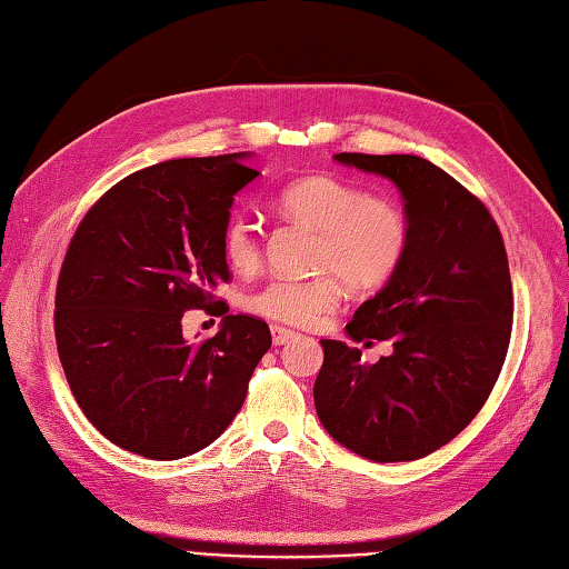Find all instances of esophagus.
<instances>
[{
	"label": "esophagus",
	"mask_w": 569,
	"mask_h": 569,
	"mask_svg": "<svg viewBox=\"0 0 569 569\" xmlns=\"http://www.w3.org/2000/svg\"><path fill=\"white\" fill-rule=\"evenodd\" d=\"M272 331V341H274V346H284V343H289V341H292L295 339V331H289V329H284V327H277V323H274V327L270 329Z\"/></svg>",
	"instance_id": "1"
}]
</instances>
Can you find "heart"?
<instances>
[{"label":"heart","instance_id":"heart-1","mask_svg":"<svg viewBox=\"0 0 569 569\" xmlns=\"http://www.w3.org/2000/svg\"><path fill=\"white\" fill-rule=\"evenodd\" d=\"M282 213L321 236L317 262L327 274L311 280L274 277L254 289L242 305L274 323L309 329L341 305V280L373 292L392 280L410 248V223L398 206L333 177H309L289 183L280 199ZM228 268L238 274L260 264V238L248 216H233L220 236Z\"/></svg>","mask_w":569,"mask_h":569}]
</instances>
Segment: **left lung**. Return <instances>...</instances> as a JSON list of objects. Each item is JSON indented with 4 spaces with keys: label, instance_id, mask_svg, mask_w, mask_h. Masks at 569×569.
Wrapping results in <instances>:
<instances>
[{
    "label": "left lung",
    "instance_id": "left-lung-1",
    "mask_svg": "<svg viewBox=\"0 0 569 569\" xmlns=\"http://www.w3.org/2000/svg\"><path fill=\"white\" fill-rule=\"evenodd\" d=\"M396 183L410 223L400 270L356 309L361 351L323 339L315 382L317 415L336 442L370 461L432 455L467 427L489 398L511 341L513 287L503 238L486 206L447 171L415 154H333Z\"/></svg>",
    "mask_w": 569,
    "mask_h": 569
}]
</instances>
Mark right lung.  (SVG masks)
Wrapping results in <instances>:
<instances>
[{"label": "right lung", "mask_w": 569, "mask_h": 569, "mask_svg": "<svg viewBox=\"0 0 569 569\" xmlns=\"http://www.w3.org/2000/svg\"><path fill=\"white\" fill-rule=\"evenodd\" d=\"M250 152L169 159L134 171L80 220L56 287V343L88 420L147 459L196 455L226 432L268 353V323L226 315L183 339L187 309H211L230 280L220 236Z\"/></svg>", "instance_id": "add662e5"}]
</instances>
